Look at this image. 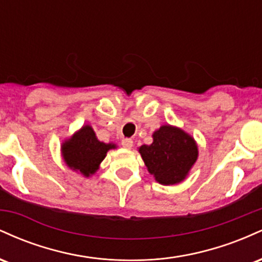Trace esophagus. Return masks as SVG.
<instances>
[{"label":"esophagus","instance_id":"34e87169","mask_svg":"<svg viewBox=\"0 0 262 262\" xmlns=\"http://www.w3.org/2000/svg\"><path fill=\"white\" fill-rule=\"evenodd\" d=\"M122 145L123 148L125 149H132V146H133V140L129 139V138H125V139L122 140Z\"/></svg>","mask_w":262,"mask_h":262}]
</instances>
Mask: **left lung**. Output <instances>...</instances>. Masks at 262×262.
<instances>
[{
	"mask_svg": "<svg viewBox=\"0 0 262 262\" xmlns=\"http://www.w3.org/2000/svg\"><path fill=\"white\" fill-rule=\"evenodd\" d=\"M150 175L164 186L182 182L198 159L197 141L175 125L165 124L152 133V143L138 148Z\"/></svg>",
	"mask_w": 262,
	"mask_h": 262,
	"instance_id": "obj_1",
	"label": "left lung"
}]
</instances>
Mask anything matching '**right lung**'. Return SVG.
Masks as SVG:
<instances>
[{"instance_id": "add662e5", "label": "right lung", "mask_w": 262, "mask_h": 262, "mask_svg": "<svg viewBox=\"0 0 262 262\" xmlns=\"http://www.w3.org/2000/svg\"><path fill=\"white\" fill-rule=\"evenodd\" d=\"M114 143H103L90 124L82 125L61 144V156L66 166L83 177L95 175L108 150L116 149Z\"/></svg>"}]
</instances>
